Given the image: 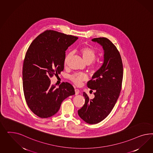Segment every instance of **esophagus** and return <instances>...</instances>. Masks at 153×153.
Instances as JSON below:
<instances>
[{"mask_svg": "<svg viewBox=\"0 0 153 153\" xmlns=\"http://www.w3.org/2000/svg\"><path fill=\"white\" fill-rule=\"evenodd\" d=\"M79 91L78 89H75V95H79Z\"/></svg>", "mask_w": 153, "mask_h": 153, "instance_id": "obj_1", "label": "esophagus"}]
</instances>
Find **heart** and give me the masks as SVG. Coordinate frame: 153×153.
Masks as SVG:
<instances>
[{"instance_id":"obj_1","label":"heart","mask_w":153,"mask_h":153,"mask_svg":"<svg viewBox=\"0 0 153 153\" xmlns=\"http://www.w3.org/2000/svg\"><path fill=\"white\" fill-rule=\"evenodd\" d=\"M80 53L82 56L83 60L88 65L93 63L96 58L97 53L92 48L90 47H83L80 49ZM72 55V53H69L65 58V65L67 64L68 60ZM71 79L77 85H80L82 82L85 81L87 79V76L83 74H73L70 77Z\"/></svg>"}]
</instances>
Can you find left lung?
Returning a JSON list of instances; mask_svg holds the SVG:
<instances>
[{
    "mask_svg": "<svg viewBox=\"0 0 153 153\" xmlns=\"http://www.w3.org/2000/svg\"><path fill=\"white\" fill-rule=\"evenodd\" d=\"M92 41L102 47L104 60L87 84L88 88L95 90V97L89 99L83 92L85 102L78 114L85 122L93 125L104 120L116 104L122 88L123 64L119 51L109 39L99 37Z\"/></svg>",
    "mask_w": 153,
    "mask_h": 153,
    "instance_id": "left-lung-1",
    "label": "left lung"
}]
</instances>
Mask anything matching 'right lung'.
Masks as SVG:
<instances>
[{
    "label": "right lung",
    "instance_id": "obj_1",
    "mask_svg": "<svg viewBox=\"0 0 153 153\" xmlns=\"http://www.w3.org/2000/svg\"><path fill=\"white\" fill-rule=\"evenodd\" d=\"M78 37L53 30L40 34L31 44L24 59L23 88L28 107L46 118L58 111L62 102L75 94L72 85L63 82L56 88L50 79L64 69L65 51Z\"/></svg>",
    "mask_w": 153,
    "mask_h": 153
}]
</instances>
